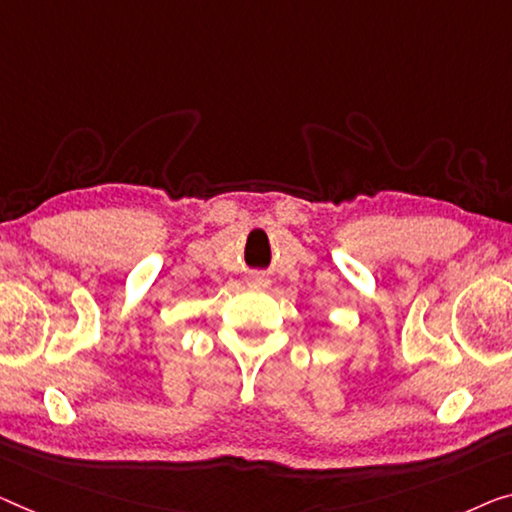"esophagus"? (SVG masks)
I'll return each instance as SVG.
<instances>
[{"mask_svg": "<svg viewBox=\"0 0 512 512\" xmlns=\"http://www.w3.org/2000/svg\"><path fill=\"white\" fill-rule=\"evenodd\" d=\"M269 285V280H266L262 273H255L253 278H250V287H266Z\"/></svg>", "mask_w": 512, "mask_h": 512, "instance_id": "obj_1", "label": "esophagus"}]
</instances>
